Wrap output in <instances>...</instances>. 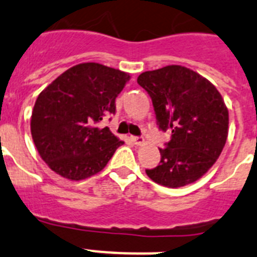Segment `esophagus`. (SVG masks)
Wrapping results in <instances>:
<instances>
[{
	"instance_id": "34e87169",
	"label": "esophagus",
	"mask_w": 257,
	"mask_h": 257,
	"mask_svg": "<svg viewBox=\"0 0 257 257\" xmlns=\"http://www.w3.org/2000/svg\"><path fill=\"white\" fill-rule=\"evenodd\" d=\"M132 141H133L134 145L140 146V145H142L143 142H145V138H143V137H137V136H132Z\"/></svg>"
}]
</instances>
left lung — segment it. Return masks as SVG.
<instances>
[{
	"mask_svg": "<svg viewBox=\"0 0 257 257\" xmlns=\"http://www.w3.org/2000/svg\"><path fill=\"white\" fill-rule=\"evenodd\" d=\"M137 82L151 97L159 128L172 131L160 164L146 174L169 188L195 183L225 146L229 114L223 97L206 78L180 65L145 71Z\"/></svg>",
	"mask_w": 257,
	"mask_h": 257,
	"instance_id": "8db88e82",
	"label": "left lung"
}]
</instances>
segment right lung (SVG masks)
Here are the masks:
<instances>
[{
    "label": "right lung",
    "instance_id": "add662e5",
    "mask_svg": "<svg viewBox=\"0 0 257 257\" xmlns=\"http://www.w3.org/2000/svg\"><path fill=\"white\" fill-rule=\"evenodd\" d=\"M128 73L84 62L57 77L37 98L31 132L39 156L56 174L82 180L101 172L123 141L97 124L115 114Z\"/></svg>",
    "mask_w": 257,
    "mask_h": 257
}]
</instances>
